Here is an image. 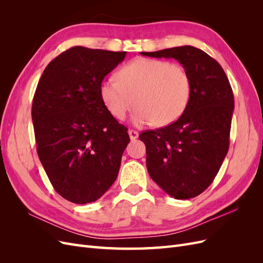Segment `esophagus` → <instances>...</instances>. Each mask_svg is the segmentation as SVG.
Here are the masks:
<instances>
[{
  "mask_svg": "<svg viewBox=\"0 0 263 263\" xmlns=\"http://www.w3.org/2000/svg\"><path fill=\"white\" fill-rule=\"evenodd\" d=\"M128 135H129V138H130V140H135V139H137L138 138V132H136V130H133V129H129L128 130Z\"/></svg>",
  "mask_w": 263,
  "mask_h": 263,
  "instance_id": "1",
  "label": "esophagus"
}]
</instances>
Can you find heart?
Instances as JSON below:
<instances>
[{"label": "heart", "instance_id": "b5f03b06", "mask_svg": "<svg viewBox=\"0 0 263 263\" xmlns=\"http://www.w3.org/2000/svg\"><path fill=\"white\" fill-rule=\"evenodd\" d=\"M101 99L109 114L125 118L136 103L133 123L157 126L173 123L182 115L191 94L185 69L168 61L136 58L118 70L116 79H106L100 86Z\"/></svg>", "mask_w": 263, "mask_h": 263}]
</instances>
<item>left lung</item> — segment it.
<instances>
[{
    "instance_id": "obj_1",
    "label": "left lung",
    "mask_w": 263,
    "mask_h": 263,
    "mask_svg": "<svg viewBox=\"0 0 263 263\" xmlns=\"http://www.w3.org/2000/svg\"><path fill=\"white\" fill-rule=\"evenodd\" d=\"M142 55L173 58L185 69L191 94L178 121L139 135L146 145L150 178L166 194L187 200L210 186L229 148L234 94L219 63L193 46Z\"/></svg>"
}]
</instances>
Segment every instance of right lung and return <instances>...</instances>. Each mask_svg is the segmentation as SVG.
Returning a JSON list of instances; mask_svg holds the SVG:
<instances>
[{
	"instance_id": "obj_1",
	"label": "right lung",
	"mask_w": 263,
	"mask_h": 263,
	"mask_svg": "<svg viewBox=\"0 0 263 263\" xmlns=\"http://www.w3.org/2000/svg\"><path fill=\"white\" fill-rule=\"evenodd\" d=\"M126 53L76 46L38 82L31 107L37 154L54 190L72 203L97 201L117 178L129 136L106 109L100 86Z\"/></svg>"
}]
</instances>
